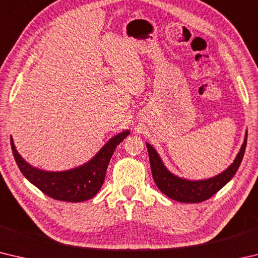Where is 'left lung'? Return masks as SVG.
Returning <instances> with one entry per match:
<instances>
[{
	"label": "left lung",
	"instance_id": "obj_1",
	"mask_svg": "<svg viewBox=\"0 0 258 258\" xmlns=\"http://www.w3.org/2000/svg\"><path fill=\"white\" fill-rule=\"evenodd\" d=\"M246 145L247 133L244 135V141L233 163L223 173L202 181H190L174 175L165 167L159 155L149 143H147V149L148 154H149L152 177H154L158 189L167 197L176 200V202L194 204L202 203L209 199L234 176L240 164H241L244 150H246Z\"/></svg>",
	"mask_w": 258,
	"mask_h": 258
}]
</instances>
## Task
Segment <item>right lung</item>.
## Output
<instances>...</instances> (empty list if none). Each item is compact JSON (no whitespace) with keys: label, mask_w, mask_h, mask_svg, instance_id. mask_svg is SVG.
<instances>
[{"label":"right lung","mask_w":258,"mask_h":258,"mask_svg":"<svg viewBox=\"0 0 258 258\" xmlns=\"http://www.w3.org/2000/svg\"><path fill=\"white\" fill-rule=\"evenodd\" d=\"M128 134V131H124L115 135L86 164L63 172H47L33 167L16 150L12 138L10 140L16 163L30 183L53 199L81 203L93 198L98 194L103 184L113 151Z\"/></svg>","instance_id":"obj_1"}]
</instances>
